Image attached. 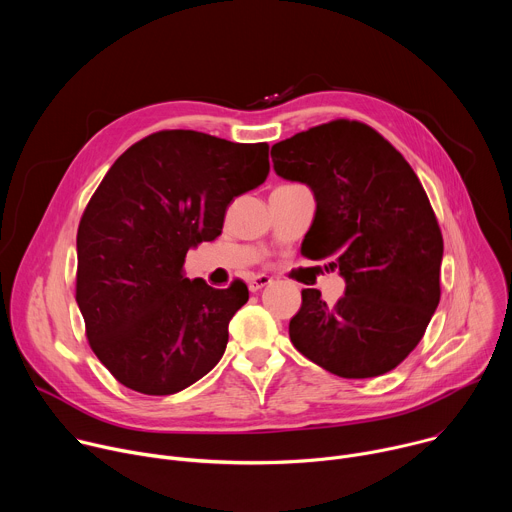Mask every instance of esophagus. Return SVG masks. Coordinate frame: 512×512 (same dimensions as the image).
I'll list each match as a JSON object with an SVG mask.
<instances>
[{
    "instance_id": "esophagus-1",
    "label": "esophagus",
    "mask_w": 512,
    "mask_h": 512,
    "mask_svg": "<svg viewBox=\"0 0 512 512\" xmlns=\"http://www.w3.org/2000/svg\"><path fill=\"white\" fill-rule=\"evenodd\" d=\"M271 283V277L269 275H253L251 279H249V289L251 291H259V289H263L265 285H269Z\"/></svg>"
}]
</instances>
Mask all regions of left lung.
Instances as JSON below:
<instances>
[{
    "label": "left lung",
    "mask_w": 512,
    "mask_h": 512,
    "mask_svg": "<svg viewBox=\"0 0 512 512\" xmlns=\"http://www.w3.org/2000/svg\"><path fill=\"white\" fill-rule=\"evenodd\" d=\"M271 158L277 176L308 184L316 198L302 255L332 259L346 281L334 306L318 289L302 291L291 342L342 379L393 371L442 294L444 239L419 178L381 133L350 119L283 139Z\"/></svg>",
    "instance_id": "8db88e82"
}]
</instances>
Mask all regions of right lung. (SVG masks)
<instances>
[{
    "instance_id": "1",
    "label": "right lung",
    "mask_w": 512,
    "mask_h": 512,
    "mask_svg": "<svg viewBox=\"0 0 512 512\" xmlns=\"http://www.w3.org/2000/svg\"><path fill=\"white\" fill-rule=\"evenodd\" d=\"M267 174V143L190 129L143 137L105 174L77 233V304L93 352L121 385L174 395L221 360L249 289L188 279L184 259L223 233L231 200Z\"/></svg>"
}]
</instances>
